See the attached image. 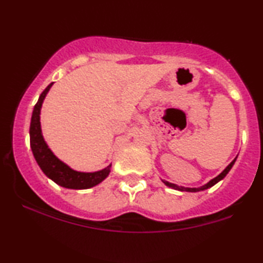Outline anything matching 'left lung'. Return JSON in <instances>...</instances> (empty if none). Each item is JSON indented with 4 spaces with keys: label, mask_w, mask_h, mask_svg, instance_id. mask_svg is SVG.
Here are the masks:
<instances>
[{
    "label": "left lung",
    "mask_w": 263,
    "mask_h": 263,
    "mask_svg": "<svg viewBox=\"0 0 263 263\" xmlns=\"http://www.w3.org/2000/svg\"><path fill=\"white\" fill-rule=\"evenodd\" d=\"M237 158L238 157H235L234 158V160L232 162H231L228 167H226L224 171H222L219 175L218 176H216L215 179H212V180H210L206 184H204V185H202V186H198V188H185V186H180V185H176V184H174V183H171V182H168V181H166V180H161L164 184H166L167 186H169V188H172V189H175V190H179V191H188V193H197V191H202V190H205V189H209V188H211V186H213L215 185L216 183H218V182L219 181H221L222 179H224V177L228 175V173L231 171V168L233 167V164H234V162H235V160H237Z\"/></svg>",
    "instance_id": "1"
}]
</instances>
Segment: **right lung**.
<instances>
[{
    "label": "right lung",
    "instance_id": "1",
    "mask_svg": "<svg viewBox=\"0 0 263 263\" xmlns=\"http://www.w3.org/2000/svg\"><path fill=\"white\" fill-rule=\"evenodd\" d=\"M52 84L53 82L48 84L45 90L42 92L32 111L30 124V146L33 157L44 174L60 186L75 190L92 188L109 176L111 163L108 167L97 172L87 173L74 171L68 164L55 157L44 139L41 125V111L44 100H45L47 92L50 91Z\"/></svg>",
    "mask_w": 263,
    "mask_h": 263
}]
</instances>
